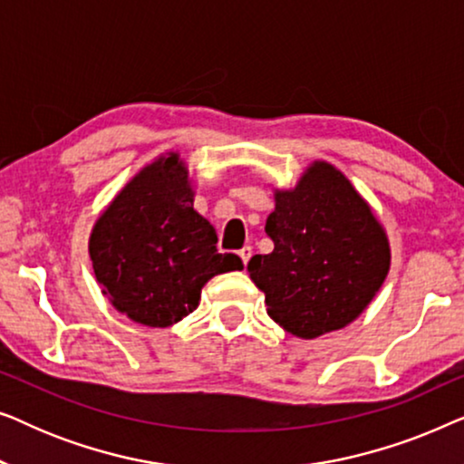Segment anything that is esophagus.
<instances>
[{"label": "esophagus", "instance_id": "obj_1", "mask_svg": "<svg viewBox=\"0 0 464 464\" xmlns=\"http://www.w3.org/2000/svg\"><path fill=\"white\" fill-rule=\"evenodd\" d=\"M251 246H243V249H240L238 251V256H240V259H243V264L246 266V264H249V259H251Z\"/></svg>", "mask_w": 464, "mask_h": 464}]
</instances>
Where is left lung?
<instances>
[{
	"label": "left lung",
	"instance_id": "obj_1",
	"mask_svg": "<svg viewBox=\"0 0 464 464\" xmlns=\"http://www.w3.org/2000/svg\"><path fill=\"white\" fill-rule=\"evenodd\" d=\"M275 243L246 264L272 321L313 340L346 327L367 308L391 268L384 227L353 183L316 160L294 189H276L266 219Z\"/></svg>",
	"mask_w": 464,
	"mask_h": 464
}]
</instances>
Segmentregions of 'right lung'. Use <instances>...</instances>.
Listing matches in <instances>:
<instances>
[{
  "mask_svg": "<svg viewBox=\"0 0 464 464\" xmlns=\"http://www.w3.org/2000/svg\"><path fill=\"white\" fill-rule=\"evenodd\" d=\"M103 295L130 321L169 327L200 302L208 278L243 270L218 251L215 227L194 211L186 162L169 151L139 170L99 215L88 240Z\"/></svg>",
  "mask_w": 464,
  "mask_h": 464,
  "instance_id": "right-lung-1",
  "label": "right lung"
}]
</instances>
